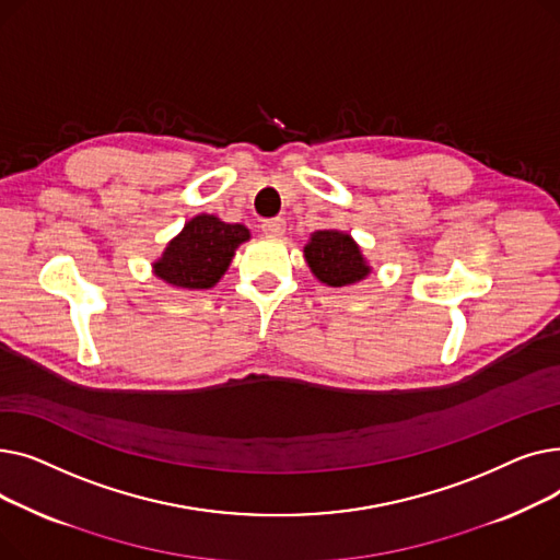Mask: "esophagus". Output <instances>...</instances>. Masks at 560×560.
<instances>
[{
	"instance_id": "esophagus-1",
	"label": "esophagus",
	"mask_w": 560,
	"mask_h": 560,
	"mask_svg": "<svg viewBox=\"0 0 560 560\" xmlns=\"http://www.w3.org/2000/svg\"><path fill=\"white\" fill-rule=\"evenodd\" d=\"M260 229H262L265 235H272V238H277V235H283V233H285V220H281V218L265 220Z\"/></svg>"
}]
</instances>
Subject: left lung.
<instances>
[{
  "label": "left lung",
  "mask_w": 560,
  "mask_h": 560,
  "mask_svg": "<svg viewBox=\"0 0 560 560\" xmlns=\"http://www.w3.org/2000/svg\"><path fill=\"white\" fill-rule=\"evenodd\" d=\"M304 258L313 277L331 288L354 285L372 272V265L363 256L359 243L347 231L338 229L311 233L304 247Z\"/></svg>",
  "instance_id": "obj_1"
}]
</instances>
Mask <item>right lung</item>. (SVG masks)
Returning <instances> with one entry per match:
<instances>
[{"label": "right lung", "instance_id": "add662e5", "mask_svg": "<svg viewBox=\"0 0 560 560\" xmlns=\"http://www.w3.org/2000/svg\"><path fill=\"white\" fill-rule=\"evenodd\" d=\"M252 238L245 224H229L218 215L199 213L165 245L152 262V272L163 283L182 290L213 288L243 243Z\"/></svg>", "mask_w": 560, "mask_h": 560}]
</instances>
